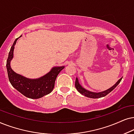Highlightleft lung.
<instances>
[{
  "mask_svg": "<svg viewBox=\"0 0 134 134\" xmlns=\"http://www.w3.org/2000/svg\"><path fill=\"white\" fill-rule=\"evenodd\" d=\"M122 78H121L120 79L116 82V83L115 85H113L111 88H109L107 90L105 91L97 92V93H96V92L89 91L85 90V88H83V87L80 85V83H78V80L77 78H76V80H75V88H76V90H77L79 92L80 94H81L82 95H84L87 97L92 98V99H97V98L105 97V96L107 95L108 94H109L110 92H111L112 91H113L114 89H115L116 87L118 85V84L120 83L121 80H122Z\"/></svg>",
  "mask_w": 134,
  "mask_h": 134,
  "instance_id": "left-lung-1",
  "label": "left lung"
}]
</instances>
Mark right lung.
<instances>
[{
    "label": "right lung",
    "mask_w": 134,
    "mask_h": 134,
    "mask_svg": "<svg viewBox=\"0 0 134 134\" xmlns=\"http://www.w3.org/2000/svg\"><path fill=\"white\" fill-rule=\"evenodd\" d=\"M21 37V35L19 37ZM19 37L16 39L14 42L7 60L6 65L9 81L14 88L23 95L30 99H39L52 91L54 87L55 80L57 76L64 68V66L53 67L49 73L38 79H28L20 75L16 74L11 69L10 61L13 57L14 47Z\"/></svg>",
    "instance_id": "1"
}]
</instances>
